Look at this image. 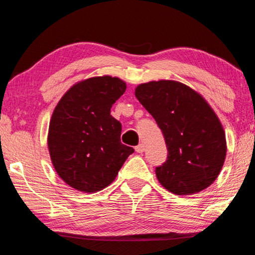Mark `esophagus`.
Wrapping results in <instances>:
<instances>
[{
    "label": "esophagus",
    "instance_id": "1",
    "mask_svg": "<svg viewBox=\"0 0 255 255\" xmlns=\"http://www.w3.org/2000/svg\"><path fill=\"white\" fill-rule=\"evenodd\" d=\"M144 149H145V148H144V145L142 144V143L135 146V151H136L137 153H142V152H144Z\"/></svg>",
    "mask_w": 255,
    "mask_h": 255
}]
</instances>
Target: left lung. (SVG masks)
Segmentation results:
<instances>
[{
    "instance_id": "obj_1",
    "label": "left lung",
    "mask_w": 255,
    "mask_h": 255,
    "mask_svg": "<svg viewBox=\"0 0 255 255\" xmlns=\"http://www.w3.org/2000/svg\"><path fill=\"white\" fill-rule=\"evenodd\" d=\"M135 97L163 133L167 161L155 168L172 194L194 195L211 186L224 164L226 137L220 119L199 93L176 80L137 85Z\"/></svg>"
}]
</instances>
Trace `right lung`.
<instances>
[{
	"instance_id": "right-lung-1",
	"label": "right lung",
	"mask_w": 255,
	"mask_h": 255,
	"mask_svg": "<svg viewBox=\"0 0 255 255\" xmlns=\"http://www.w3.org/2000/svg\"><path fill=\"white\" fill-rule=\"evenodd\" d=\"M125 89L118 77H91L73 85L53 110L49 154L58 176L71 188L88 194L106 188L134 152L121 143L122 125L111 115Z\"/></svg>"
}]
</instances>
